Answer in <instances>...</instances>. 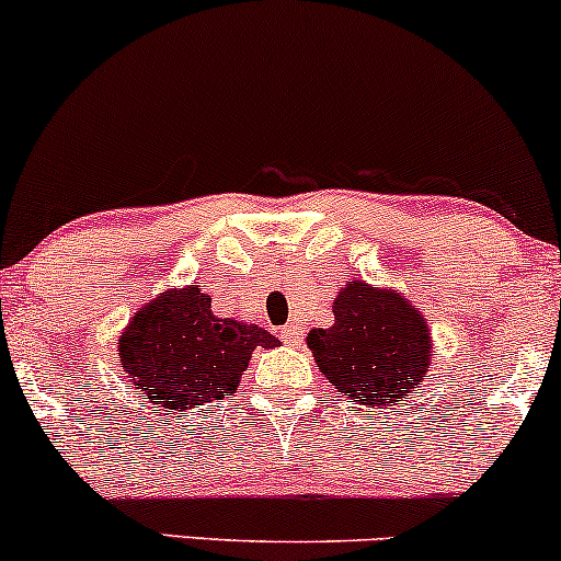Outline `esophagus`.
<instances>
[{
	"instance_id": "esophagus-1",
	"label": "esophagus",
	"mask_w": 561,
	"mask_h": 561,
	"mask_svg": "<svg viewBox=\"0 0 561 561\" xmlns=\"http://www.w3.org/2000/svg\"><path fill=\"white\" fill-rule=\"evenodd\" d=\"M282 343H287V345H298V343H300V327L287 324L285 330H282Z\"/></svg>"
}]
</instances>
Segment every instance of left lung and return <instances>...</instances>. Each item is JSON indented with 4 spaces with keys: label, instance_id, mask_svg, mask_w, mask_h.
<instances>
[{
    "label": "left lung",
    "instance_id": "obj_1",
    "mask_svg": "<svg viewBox=\"0 0 561 561\" xmlns=\"http://www.w3.org/2000/svg\"><path fill=\"white\" fill-rule=\"evenodd\" d=\"M334 324L306 343L319 369L351 403L392 405L430 371V330L398 289L351 282L334 298Z\"/></svg>",
    "mask_w": 561,
    "mask_h": 561
}]
</instances>
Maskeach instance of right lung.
Masks as SVG:
<instances>
[{"label": "right lung", "mask_w": 561, "mask_h": 561, "mask_svg": "<svg viewBox=\"0 0 561 561\" xmlns=\"http://www.w3.org/2000/svg\"><path fill=\"white\" fill-rule=\"evenodd\" d=\"M259 345L279 340L259 324L214 317L210 295L190 285L141 306L121 334L118 356L152 409L186 411L234 392Z\"/></svg>", "instance_id": "right-lung-1"}]
</instances>
